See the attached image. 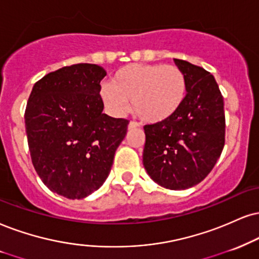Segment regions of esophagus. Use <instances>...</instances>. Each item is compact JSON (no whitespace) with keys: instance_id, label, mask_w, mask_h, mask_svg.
Returning a JSON list of instances; mask_svg holds the SVG:
<instances>
[{"instance_id":"34e87169","label":"esophagus","mask_w":259,"mask_h":259,"mask_svg":"<svg viewBox=\"0 0 259 259\" xmlns=\"http://www.w3.org/2000/svg\"><path fill=\"white\" fill-rule=\"evenodd\" d=\"M140 124L137 122V121H131L128 123V130H133V128H137V127H139Z\"/></svg>"}]
</instances>
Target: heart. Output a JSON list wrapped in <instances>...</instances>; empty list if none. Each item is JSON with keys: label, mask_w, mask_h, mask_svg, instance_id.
I'll return each mask as SVG.
<instances>
[{"label": "heart", "mask_w": 259, "mask_h": 259, "mask_svg": "<svg viewBox=\"0 0 259 259\" xmlns=\"http://www.w3.org/2000/svg\"><path fill=\"white\" fill-rule=\"evenodd\" d=\"M186 92V76L179 67L133 63L115 73L111 85L102 88L101 97L114 115L126 113L131 101L140 119L161 122L180 109Z\"/></svg>", "instance_id": "b5f03b06"}]
</instances>
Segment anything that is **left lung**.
Segmentation results:
<instances>
[{"label": "left lung", "mask_w": 259, "mask_h": 259, "mask_svg": "<svg viewBox=\"0 0 259 259\" xmlns=\"http://www.w3.org/2000/svg\"><path fill=\"white\" fill-rule=\"evenodd\" d=\"M174 61L186 76V97L173 116L144 126L143 164L161 186L186 190L204 180L221 156L225 104L212 74L184 60Z\"/></svg>", "instance_id": "8db88e82"}]
</instances>
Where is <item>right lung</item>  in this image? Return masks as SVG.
<instances>
[{
  "label": "right lung",
  "instance_id": "add662e5",
  "mask_svg": "<svg viewBox=\"0 0 259 259\" xmlns=\"http://www.w3.org/2000/svg\"><path fill=\"white\" fill-rule=\"evenodd\" d=\"M105 75L91 63L66 66L38 80L28 97L25 127L32 164L49 190L69 199L103 185L126 136L128 120L102 113Z\"/></svg>",
  "mask_w": 259,
  "mask_h": 259
}]
</instances>
